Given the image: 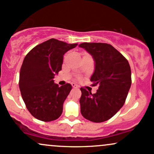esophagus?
Instances as JSON below:
<instances>
[{
	"instance_id": "1",
	"label": "esophagus",
	"mask_w": 154,
	"mask_h": 154,
	"mask_svg": "<svg viewBox=\"0 0 154 154\" xmlns=\"http://www.w3.org/2000/svg\"><path fill=\"white\" fill-rule=\"evenodd\" d=\"M72 87L75 88H78V86H77V85L75 84V83H74V82L72 83Z\"/></svg>"
}]
</instances>
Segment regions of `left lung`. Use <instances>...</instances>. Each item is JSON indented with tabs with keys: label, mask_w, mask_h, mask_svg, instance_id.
I'll use <instances>...</instances> for the list:
<instances>
[{
	"label": "left lung",
	"mask_w": 154,
	"mask_h": 154,
	"mask_svg": "<svg viewBox=\"0 0 154 154\" xmlns=\"http://www.w3.org/2000/svg\"><path fill=\"white\" fill-rule=\"evenodd\" d=\"M93 56V85H98L94 94L81 88L79 99L83 117L93 122L111 119L123 106L131 86V69L128 61L110 44L83 43L79 45Z\"/></svg>",
	"instance_id": "8db88e82"
}]
</instances>
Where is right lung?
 Returning <instances> with one entry per match:
<instances>
[{
    "label": "right lung",
    "mask_w": 154,
    "mask_h": 154,
    "mask_svg": "<svg viewBox=\"0 0 154 154\" xmlns=\"http://www.w3.org/2000/svg\"><path fill=\"white\" fill-rule=\"evenodd\" d=\"M77 45L51 38L33 48L23 61L19 73V89L26 109L40 121L57 119L72 90L69 83L59 87L54 76L61 70L65 53Z\"/></svg>",
    "instance_id": "right-lung-1"
}]
</instances>
